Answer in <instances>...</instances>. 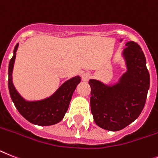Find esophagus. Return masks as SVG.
Listing matches in <instances>:
<instances>
[{"label":"esophagus","instance_id":"1","mask_svg":"<svg viewBox=\"0 0 158 158\" xmlns=\"http://www.w3.org/2000/svg\"><path fill=\"white\" fill-rule=\"evenodd\" d=\"M91 78V74L88 72L83 73V75H82V80L84 82H87Z\"/></svg>","mask_w":158,"mask_h":158}]
</instances>
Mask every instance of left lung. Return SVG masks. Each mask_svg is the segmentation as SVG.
Instances as JSON below:
<instances>
[{
    "label": "left lung",
    "instance_id": "left-lung-1",
    "mask_svg": "<svg viewBox=\"0 0 158 158\" xmlns=\"http://www.w3.org/2000/svg\"><path fill=\"white\" fill-rule=\"evenodd\" d=\"M122 52L127 71L114 83L90 79L91 111L98 126L119 131L138 118L150 84L146 59L137 43L128 42Z\"/></svg>",
    "mask_w": 158,
    "mask_h": 158
}]
</instances>
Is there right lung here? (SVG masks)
I'll return each mask as SVG.
<instances>
[{
  "label": "right lung",
  "instance_id": "obj_1",
  "mask_svg": "<svg viewBox=\"0 0 158 158\" xmlns=\"http://www.w3.org/2000/svg\"><path fill=\"white\" fill-rule=\"evenodd\" d=\"M18 46V43L14 47V55L9 61L8 70L9 94L16 108L26 120L36 125L49 126L59 123L67 112L73 93L81 81L80 76L77 75L65 81L49 97L40 100H26L16 90L12 78Z\"/></svg>",
  "mask_w": 158,
  "mask_h": 158
}]
</instances>
